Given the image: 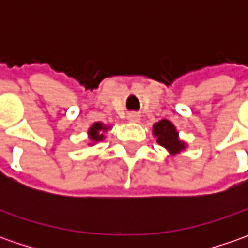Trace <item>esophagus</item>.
I'll list each match as a JSON object with an SVG mask.
<instances>
[{"instance_id":"1","label":"esophagus","mask_w":248,"mask_h":248,"mask_svg":"<svg viewBox=\"0 0 248 248\" xmlns=\"http://www.w3.org/2000/svg\"><path fill=\"white\" fill-rule=\"evenodd\" d=\"M127 119H128L129 121H132V123H137V121H139V113H137V111H131V113H128Z\"/></svg>"}]
</instances>
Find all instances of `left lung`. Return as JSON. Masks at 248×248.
Segmentation results:
<instances>
[{"label":"left lung","instance_id":"left-lung-1","mask_svg":"<svg viewBox=\"0 0 248 248\" xmlns=\"http://www.w3.org/2000/svg\"><path fill=\"white\" fill-rule=\"evenodd\" d=\"M153 132L157 137L158 145L170 150L171 153H178L179 150L185 149V145L178 139V132L175 127L168 121V120H161L155 124Z\"/></svg>","mask_w":248,"mask_h":248}]
</instances>
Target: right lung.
I'll return each mask as SVG.
<instances>
[{
  "label": "right lung",
  "instance_id": "obj_1",
  "mask_svg": "<svg viewBox=\"0 0 248 248\" xmlns=\"http://www.w3.org/2000/svg\"><path fill=\"white\" fill-rule=\"evenodd\" d=\"M106 127H103V124H100V123H95L92 127L90 128V138L93 140V142H98V140H102L103 139V134H102V131H106Z\"/></svg>",
  "mask_w": 248,
  "mask_h": 248
}]
</instances>
